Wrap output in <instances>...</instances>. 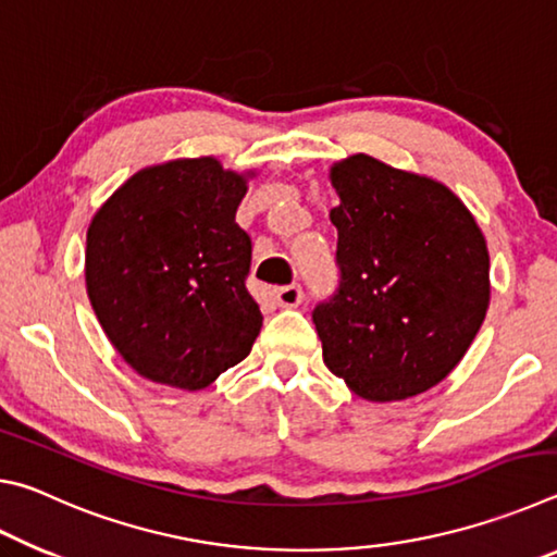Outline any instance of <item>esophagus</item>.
Wrapping results in <instances>:
<instances>
[{"instance_id": "obj_1", "label": "esophagus", "mask_w": 557, "mask_h": 557, "mask_svg": "<svg viewBox=\"0 0 557 557\" xmlns=\"http://www.w3.org/2000/svg\"><path fill=\"white\" fill-rule=\"evenodd\" d=\"M301 297H305V292H301L299 285H285L275 289V301L280 307H297Z\"/></svg>"}]
</instances>
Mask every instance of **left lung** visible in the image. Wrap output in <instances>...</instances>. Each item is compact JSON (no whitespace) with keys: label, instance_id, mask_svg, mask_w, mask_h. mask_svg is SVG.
I'll use <instances>...</instances> for the list:
<instances>
[{"label":"left lung","instance_id":"8db88e82","mask_svg":"<svg viewBox=\"0 0 557 557\" xmlns=\"http://www.w3.org/2000/svg\"><path fill=\"white\" fill-rule=\"evenodd\" d=\"M338 287L312 312L324 363L373 403L430 391L488 309V250L447 186L369 154L332 166Z\"/></svg>","mask_w":557,"mask_h":557}]
</instances>
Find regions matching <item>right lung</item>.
Returning <instances> with one entry per match:
<instances>
[{
    "instance_id": "1",
    "label": "right lung",
    "mask_w": 557,
    "mask_h": 557,
    "mask_svg": "<svg viewBox=\"0 0 557 557\" xmlns=\"http://www.w3.org/2000/svg\"><path fill=\"white\" fill-rule=\"evenodd\" d=\"M245 178L211 157L127 178L92 219L86 287L112 346L139 375L201 391L250 354L262 314L235 223Z\"/></svg>"
}]
</instances>
